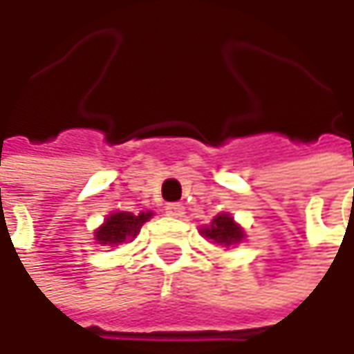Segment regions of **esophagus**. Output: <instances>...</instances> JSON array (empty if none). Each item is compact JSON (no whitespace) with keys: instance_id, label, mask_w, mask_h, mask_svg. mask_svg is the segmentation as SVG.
Wrapping results in <instances>:
<instances>
[{"instance_id":"1","label":"esophagus","mask_w":354,"mask_h":354,"mask_svg":"<svg viewBox=\"0 0 354 354\" xmlns=\"http://www.w3.org/2000/svg\"><path fill=\"white\" fill-rule=\"evenodd\" d=\"M165 214L171 215V217H183L185 207H183V203H167L165 205Z\"/></svg>"}]
</instances>
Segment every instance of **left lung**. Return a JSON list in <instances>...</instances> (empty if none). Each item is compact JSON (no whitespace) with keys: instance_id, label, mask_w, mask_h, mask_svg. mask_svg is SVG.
Returning <instances> with one entry per match:
<instances>
[{"instance_id":"8db88e82","label":"left lung","mask_w":354,"mask_h":354,"mask_svg":"<svg viewBox=\"0 0 354 354\" xmlns=\"http://www.w3.org/2000/svg\"><path fill=\"white\" fill-rule=\"evenodd\" d=\"M203 234L209 240H214L215 243H219V245L238 243L243 238V232L240 230V225H236L234 219L225 214L217 215L214 221H212V225L203 230Z\"/></svg>"}]
</instances>
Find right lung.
<instances>
[{
	"label": "right lung",
	"mask_w": 354,
	"mask_h": 354,
	"mask_svg": "<svg viewBox=\"0 0 354 354\" xmlns=\"http://www.w3.org/2000/svg\"><path fill=\"white\" fill-rule=\"evenodd\" d=\"M151 217V214H139L133 215L131 212H116V214L109 215L104 225L100 230H96V240L100 243H122L129 238H135L140 232V225Z\"/></svg>",
	"instance_id": "right-lung-1"
}]
</instances>
